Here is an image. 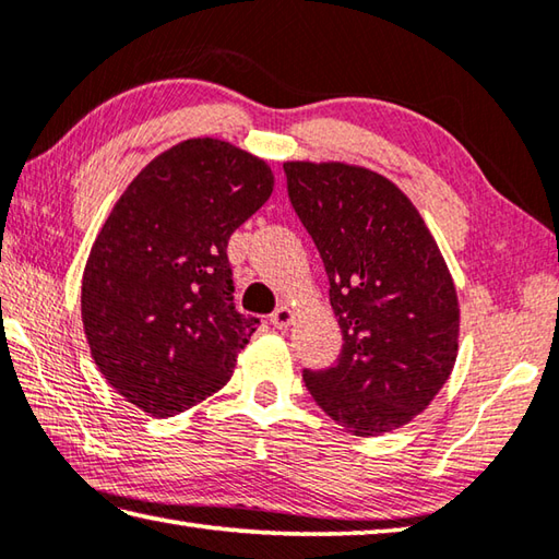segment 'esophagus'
I'll return each instance as SVG.
<instances>
[{
    "mask_svg": "<svg viewBox=\"0 0 559 559\" xmlns=\"http://www.w3.org/2000/svg\"><path fill=\"white\" fill-rule=\"evenodd\" d=\"M270 321L275 329H289L292 321H294V311L289 307H280L275 313L270 316Z\"/></svg>",
    "mask_w": 559,
    "mask_h": 559,
    "instance_id": "1",
    "label": "esophagus"
}]
</instances>
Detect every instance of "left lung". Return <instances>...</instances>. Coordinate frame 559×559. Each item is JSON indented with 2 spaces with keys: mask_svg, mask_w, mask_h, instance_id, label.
<instances>
[{
  "mask_svg": "<svg viewBox=\"0 0 559 559\" xmlns=\"http://www.w3.org/2000/svg\"><path fill=\"white\" fill-rule=\"evenodd\" d=\"M284 175L343 333L338 360L304 370V384L350 433H386L448 382L460 331L455 284L416 206L386 177L343 163H284Z\"/></svg>",
  "mask_w": 559,
  "mask_h": 559,
  "instance_id": "8db88e82",
  "label": "left lung"
}]
</instances>
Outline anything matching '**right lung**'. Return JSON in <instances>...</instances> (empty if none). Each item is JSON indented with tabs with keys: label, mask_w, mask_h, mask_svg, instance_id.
<instances>
[{
	"label": "right lung",
	"mask_w": 559,
	"mask_h": 559,
	"mask_svg": "<svg viewBox=\"0 0 559 559\" xmlns=\"http://www.w3.org/2000/svg\"><path fill=\"white\" fill-rule=\"evenodd\" d=\"M272 185L260 157L192 139L126 187L82 275L84 335L126 402L175 416L234 374L258 319L236 309L226 248Z\"/></svg>",
	"instance_id": "1"
}]
</instances>
